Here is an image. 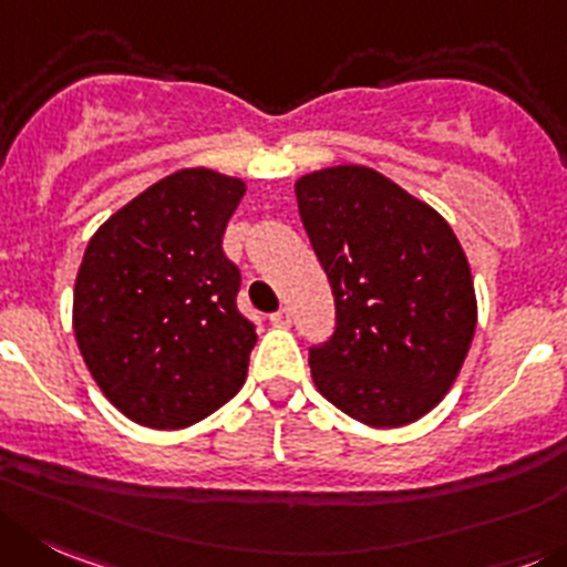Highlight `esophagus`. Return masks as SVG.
Instances as JSON below:
<instances>
[{"label": "esophagus", "mask_w": 567, "mask_h": 567, "mask_svg": "<svg viewBox=\"0 0 567 567\" xmlns=\"http://www.w3.org/2000/svg\"><path fill=\"white\" fill-rule=\"evenodd\" d=\"M271 324L274 327H290V310L288 308L277 310V313L271 316Z\"/></svg>", "instance_id": "1"}]
</instances>
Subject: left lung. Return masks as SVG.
Returning a JSON list of instances; mask_svg holds the SVG:
<instances>
[{"mask_svg": "<svg viewBox=\"0 0 567 567\" xmlns=\"http://www.w3.org/2000/svg\"><path fill=\"white\" fill-rule=\"evenodd\" d=\"M299 218L336 296V332L310 349L324 400L369 427H403L456 383L478 321L451 224L363 164L296 178Z\"/></svg>", "mask_w": 567, "mask_h": 567, "instance_id": "1", "label": "left lung"}]
</instances>
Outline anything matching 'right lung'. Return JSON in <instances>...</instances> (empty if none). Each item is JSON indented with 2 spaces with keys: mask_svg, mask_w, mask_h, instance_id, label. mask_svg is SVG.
I'll use <instances>...</instances> for the list:
<instances>
[{
  "mask_svg": "<svg viewBox=\"0 0 567 567\" xmlns=\"http://www.w3.org/2000/svg\"><path fill=\"white\" fill-rule=\"evenodd\" d=\"M246 182L184 167L116 209L89 240L72 327L83 363L131 422L182 431L246 383L257 332L237 313L224 231Z\"/></svg>",
  "mask_w": 567,
  "mask_h": 567,
  "instance_id": "add662e5",
  "label": "right lung"
}]
</instances>
